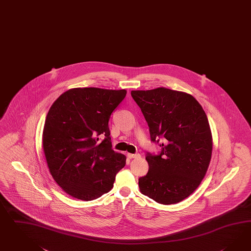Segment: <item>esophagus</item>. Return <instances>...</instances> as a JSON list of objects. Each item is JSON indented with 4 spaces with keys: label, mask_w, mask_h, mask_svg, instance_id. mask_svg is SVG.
Instances as JSON below:
<instances>
[{
    "label": "esophagus",
    "mask_w": 251,
    "mask_h": 251,
    "mask_svg": "<svg viewBox=\"0 0 251 251\" xmlns=\"http://www.w3.org/2000/svg\"><path fill=\"white\" fill-rule=\"evenodd\" d=\"M128 157L130 158V159H132V158H140L141 157V154H139V153H128Z\"/></svg>",
    "instance_id": "esophagus-1"
}]
</instances>
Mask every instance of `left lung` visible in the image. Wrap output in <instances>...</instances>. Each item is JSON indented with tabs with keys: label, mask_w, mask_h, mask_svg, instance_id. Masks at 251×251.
<instances>
[{
	"label": "left lung",
	"mask_w": 251,
	"mask_h": 251,
	"mask_svg": "<svg viewBox=\"0 0 251 251\" xmlns=\"http://www.w3.org/2000/svg\"><path fill=\"white\" fill-rule=\"evenodd\" d=\"M131 97L148 123L151 142L163 140L159 155L146 154L149 171L139 178L140 191L157 203H179L196 191L210 163L213 141L206 114L182 91L132 90Z\"/></svg>",
	"instance_id": "1"
}]
</instances>
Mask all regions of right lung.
<instances>
[{
  "label": "right lung",
  "mask_w": 251,
  "mask_h": 251,
  "mask_svg": "<svg viewBox=\"0 0 251 251\" xmlns=\"http://www.w3.org/2000/svg\"><path fill=\"white\" fill-rule=\"evenodd\" d=\"M126 94L125 89L71 88L49 109L44 152L51 176L69 196L91 201L113 187L126 156L111 149L108 121Z\"/></svg>",
  "instance_id": "obj_1"
}]
</instances>
